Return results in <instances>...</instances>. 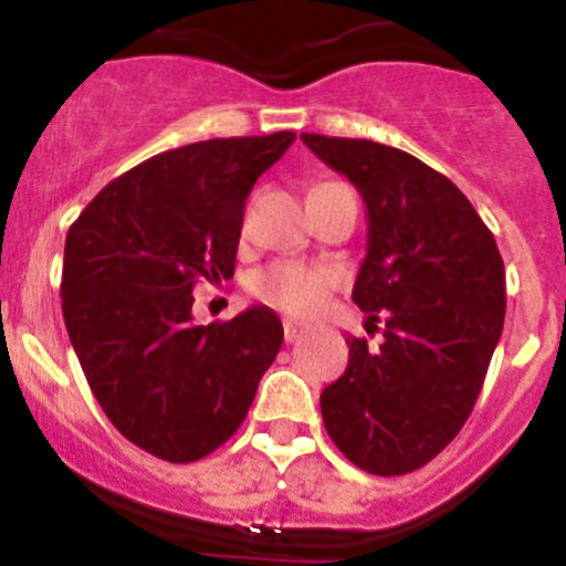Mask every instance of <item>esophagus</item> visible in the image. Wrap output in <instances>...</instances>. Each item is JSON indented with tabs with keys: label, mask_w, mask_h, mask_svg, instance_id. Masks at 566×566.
<instances>
[{
	"label": "esophagus",
	"mask_w": 566,
	"mask_h": 566,
	"mask_svg": "<svg viewBox=\"0 0 566 566\" xmlns=\"http://www.w3.org/2000/svg\"><path fill=\"white\" fill-rule=\"evenodd\" d=\"M306 334V326H300V323H292V319H286L283 323V337H286V343H297L300 337Z\"/></svg>",
	"instance_id": "esophagus-1"
}]
</instances>
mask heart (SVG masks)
Listing matches in <instances>:
<instances>
[{"label": "heart", "mask_w": 566, "mask_h": 566, "mask_svg": "<svg viewBox=\"0 0 566 566\" xmlns=\"http://www.w3.org/2000/svg\"><path fill=\"white\" fill-rule=\"evenodd\" d=\"M328 289H332V274L303 263H274L254 277V294L263 303L297 317L312 314Z\"/></svg>", "instance_id": "obj_1"}]
</instances>
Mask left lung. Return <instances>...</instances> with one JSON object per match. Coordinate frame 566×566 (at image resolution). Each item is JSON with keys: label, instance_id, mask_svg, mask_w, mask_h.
Returning <instances> with one entry per match:
<instances>
[{"label": "left lung", "instance_id": "1", "mask_svg": "<svg viewBox=\"0 0 566 566\" xmlns=\"http://www.w3.org/2000/svg\"><path fill=\"white\" fill-rule=\"evenodd\" d=\"M363 195L368 247L354 303L385 332L348 343V368L319 394L328 437L357 468L402 476L468 422L504 326V263L473 203L413 155L365 138L300 133ZM377 328V326H374Z\"/></svg>", "mask_w": 566, "mask_h": 566}]
</instances>
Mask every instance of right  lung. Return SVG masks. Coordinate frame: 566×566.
<instances>
[{"mask_svg":"<svg viewBox=\"0 0 566 566\" xmlns=\"http://www.w3.org/2000/svg\"><path fill=\"white\" fill-rule=\"evenodd\" d=\"M294 138L283 129L153 155L70 227V343L109 422L153 457L181 464L221 448L283 345L266 306L198 326L192 289L232 277L249 192Z\"/></svg>","mask_w":566,"mask_h":566,"instance_id":"add662e5","label":"right lung"}]
</instances>
